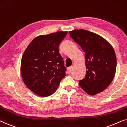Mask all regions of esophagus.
Here are the masks:
<instances>
[{
  "label": "esophagus",
  "mask_w": 127,
  "mask_h": 127,
  "mask_svg": "<svg viewBox=\"0 0 127 127\" xmlns=\"http://www.w3.org/2000/svg\"><path fill=\"white\" fill-rule=\"evenodd\" d=\"M72 66H71V67H69L67 68V71H68V74H70L71 72V71L72 70Z\"/></svg>",
  "instance_id": "esophagus-1"
}]
</instances>
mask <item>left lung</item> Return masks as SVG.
<instances>
[{
  "label": "left lung",
  "instance_id": "1",
  "mask_svg": "<svg viewBox=\"0 0 127 127\" xmlns=\"http://www.w3.org/2000/svg\"><path fill=\"white\" fill-rule=\"evenodd\" d=\"M70 36L85 52L87 68L79 81L87 94L95 95L109 87L116 74L117 60L112 46L100 35L84 30L70 31Z\"/></svg>",
  "mask_w": 127,
  "mask_h": 127
}]
</instances>
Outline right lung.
Returning <instances> with one entry per match:
<instances>
[{"instance_id": "obj_1", "label": "right lung", "mask_w": 127, "mask_h": 127, "mask_svg": "<svg viewBox=\"0 0 127 127\" xmlns=\"http://www.w3.org/2000/svg\"><path fill=\"white\" fill-rule=\"evenodd\" d=\"M67 32L59 31L37 36L23 54L21 63L22 78L28 88L37 95H52L66 75V67L59 47Z\"/></svg>"}]
</instances>
